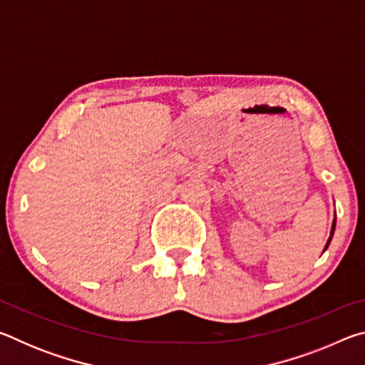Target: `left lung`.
Listing matches in <instances>:
<instances>
[{
  "label": "left lung",
  "instance_id": "left-lung-1",
  "mask_svg": "<svg viewBox=\"0 0 365 365\" xmlns=\"http://www.w3.org/2000/svg\"><path fill=\"white\" fill-rule=\"evenodd\" d=\"M335 225H336V219H333V224H331V233H330V238H329V242H327V245H325V250L329 248V245H330V242H331L333 232H335ZM325 250H324V251H325Z\"/></svg>",
  "mask_w": 365,
  "mask_h": 365
}]
</instances>
